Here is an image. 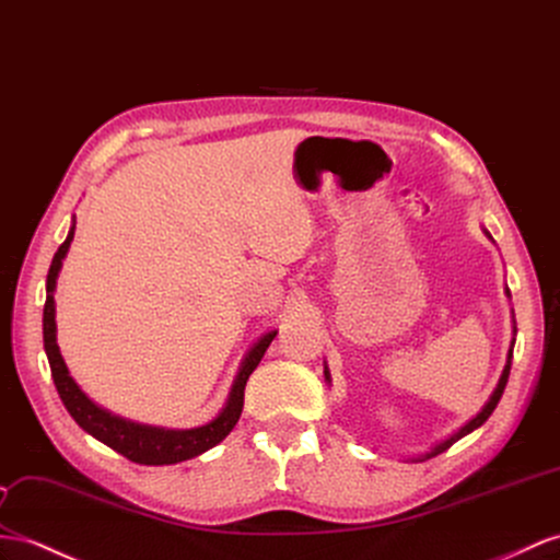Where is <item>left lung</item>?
<instances>
[{"mask_svg": "<svg viewBox=\"0 0 560 560\" xmlns=\"http://www.w3.org/2000/svg\"><path fill=\"white\" fill-rule=\"evenodd\" d=\"M485 236L487 238H492L490 236V232H485ZM506 295L511 298V293H509V289H506ZM513 336H515V319H513ZM513 346H515V338L511 340V348H509V354H506V366H504V371H501V376H499V383H497V388L492 390V395H490V399H487L485 402V407L476 413V417H472L470 421H466L462 428L458 430H454V433L450 435V438H444L442 442H438L435 447H430L425 454H419V456H411L409 462H425V458H433V456H438V454H442L444 450H450L452 444L456 442V440H462V438H466L468 433H472V430L476 428H480L487 419L492 417V411L497 409V405H499V399H501V395H504V388H506V381H509V374H511V357H513ZM324 378H326V383H331V374H328V366L324 364Z\"/></svg>", "mask_w": 560, "mask_h": 560, "instance_id": "obj_1", "label": "left lung"}]
</instances>
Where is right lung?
<instances>
[{"label":"right lung","instance_id":"add662e5","mask_svg":"<svg viewBox=\"0 0 560 560\" xmlns=\"http://www.w3.org/2000/svg\"><path fill=\"white\" fill-rule=\"evenodd\" d=\"M75 236V222L70 226V232L66 241L56 250L49 275H47V303H45V317H42V334H45V352L51 366V378L56 390H59L61 402L66 405L70 417L75 419V423L96 438L98 442L108 444L110 450H116L118 454L127 456L130 462L141 464V466H170V464H179L186 462V458H194L198 454H203L212 450L214 444H220L232 428L236 425L241 409H243V390H246L248 376L255 371V366L260 364L265 357L269 342L275 340L277 331H267L265 336L257 338L255 346L243 357V362L238 366V374L234 378L232 393L226 397V405L222 411L208 421L206 425L198 428H161V425H147V423H137L130 419L116 417L108 409L98 407L96 402L82 393L75 378L70 376V371L63 362L59 342H56V303H54V291H56V279H59V271L63 267V260L70 248V241Z\"/></svg>","mask_w":560,"mask_h":560}]
</instances>
